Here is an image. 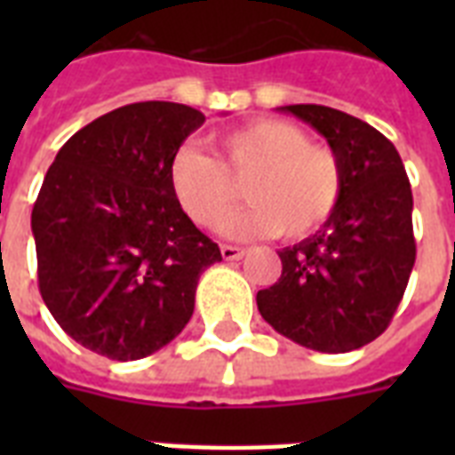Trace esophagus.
Instances as JSON below:
<instances>
[{"instance_id": "obj_1", "label": "esophagus", "mask_w": 455, "mask_h": 455, "mask_svg": "<svg viewBox=\"0 0 455 455\" xmlns=\"http://www.w3.org/2000/svg\"><path fill=\"white\" fill-rule=\"evenodd\" d=\"M245 255V248H238V245H221V257L224 259H241V257Z\"/></svg>"}]
</instances>
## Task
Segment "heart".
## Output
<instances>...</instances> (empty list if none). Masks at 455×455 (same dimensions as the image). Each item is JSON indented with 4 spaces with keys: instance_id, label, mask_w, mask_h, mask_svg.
I'll return each mask as SVG.
<instances>
[{
    "instance_id": "obj_1",
    "label": "heart",
    "mask_w": 455,
    "mask_h": 455,
    "mask_svg": "<svg viewBox=\"0 0 455 455\" xmlns=\"http://www.w3.org/2000/svg\"><path fill=\"white\" fill-rule=\"evenodd\" d=\"M220 163L181 148L172 163V188L196 224L220 227L246 186L248 206L228 218V235L281 234L302 238L316 231L339 203L342 164L307 132L283 120L243 124L217 139Z\"/></svg>"
}]
</instances>
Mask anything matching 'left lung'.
<instances>
[{
    "label": "left lung",
    "instance_id": "1",
    "mask_svg": "<svg viewBox=\"0 0 455 455\" xmlns=\"http://www.w3.org/2000/svg\"><path fill=\"white\" fill-rule=\"evenodd\" d=\"M278 110L325 137L342 196L316 234L278 252L283 271L257 292V309L307 349L352 352L385 332L416 262L409 177L395 144L359 117L316 103Z\"/></svg>",
    "mask_w": 455,
    "mask_h": 455
}]
</instances>
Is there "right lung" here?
<instances>
[{
  "label": "right lung",
  "instance_id": "add662e5",
  "mask_svg": "<svg viewBox=\"0 0 455 455\" xmlns=\"http://www.w3.org/2000/svg\"><path fill=\"white\" fill-rule=\"evenodd\" d=\"M205 123L172 101L116 108L68 139L32 207L37 281L63 331L113 361H137L184 331L220 245L181 210L172 163Z\"/></svg>",
  "mask_w": 455,
  "mask_h": 455
}]
</instances>
